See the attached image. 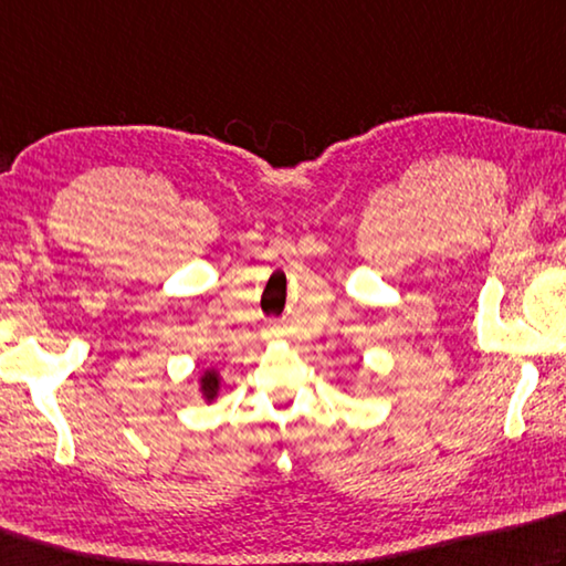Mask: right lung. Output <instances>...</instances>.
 I'll return each instance as SVG.
<instances>
[{
    "label": "right lung",
    "instance_id": "right-lung-1",
    "mask_svg": "<svg viewBox=\"0 0 566 566\" xmlns=\"http://www.w3.org/2000/svg\"><path fill=\"white\" fill-rule=\"evenodd\" d=\"M200 390H202L205 400L218 398V394H220V374L214 371V368H208V371L200 376Z\"/></svg>",
    "mask_w": 566,
    "mask_h": 566
}]
</instances>
